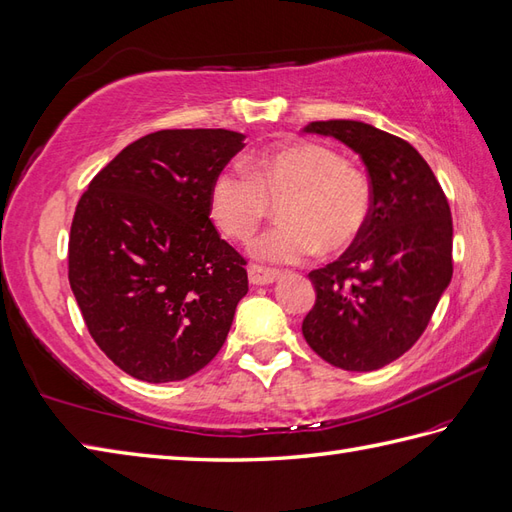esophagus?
I'll list each match as a JSON object with an SVG mask.
<instances>
[{
	"instance_id": "1",
	"label": "esophagus",
	"mask_w": 512,
	"mask_h": 512,
	"mask_svg": "<svg viewBox=\"0 0 512 512\" xmlns=\"http://www.w3.org/2000/svg\"><path fill=\"white\" fill-rule=\"evenodd\" d=\"M247 276H249V284L265 286V284H273V282H276V280L280 278V271L252 265V267H249V271H247Z\"/></svg>"
}]
</instances>
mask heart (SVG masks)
Wrapping results in <instances>:
<instances>
[{
  "mask_svg": "<svg viewBox=\"0 0 512 512\" xmlns=\"http://www.w3.org/2000/svg\"><path fill=\"white\" fill-rule=\"evenodd\" d=\"M247 171L226 167L210 182L208 213L236 241H249L280 204L284 223L254 243V256L291 265L321 249L339 254L365 232L373 195L367 176L332 147L293 141L249 158Z\"/></svg>",
  "mask_w": 512,
  "mask_h": 512,
  "instance_id": "obj_1",
  "label": "heart"
}]
</instances>
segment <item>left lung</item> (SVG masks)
I'll return each mask as SVG.
<instances>
[{
  "mask_svg": "<svg viewBox=\"0 0 512 512\" xmlns=\"http://www.w3.org/2000/svg\"><path fill=\"white\" fill-rule=\"evenodd\" d=\"M363 158L373 206L360 239L308 273L317 302L302 323L306 343L345 371H373L406 354L452 282V213L428 162L400 136L363 121H313Z\"/></svg>",
  "mask_w": 512,
  "mask_h": 512,
  "instance_id": "8db88e82",
  "label": "left lung"
}]
</instances>
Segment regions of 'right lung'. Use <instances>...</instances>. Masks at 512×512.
I'll return each instance as SVG.
<instances>
[{"label":"right lung","instance_id":"right-lung-1","mask_svg":"<svg viewBox=\"0 0 512 512\" xmlns=\"http://www.w3.org/2000/svg\"><path fill=\"white\" fill-rule=\"evenodd\" d=\"M243 139L232 130L147 134L80 197L71 291L99 350L136 380L189 378L226 343L247 271L210 221L208 189Z\"/></svg>","mask_w":512,"mask_h":512}]
</instances>
